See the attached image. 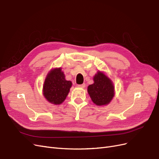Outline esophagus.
<instances>
[{"mask_svg":"<svg viewBox=\"0 0 159 159\" xmlns=\"http://www.w3.org/2000/svg\"><path fill=\"white\" fill-rule=\"evenodd\" d=\"M78 86L79 88H84L85 87V84H81V85H78Z\"/></svg>","mask_w":159,"mask_h":159,"instance_id":"obj_1","label":"esophagus"}]
</instances>
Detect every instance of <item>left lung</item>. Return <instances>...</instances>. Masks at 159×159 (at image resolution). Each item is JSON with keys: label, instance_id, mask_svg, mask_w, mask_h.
<instances>
[{"label": "left lung", "instance_id": "obj_1", "mask_svg": "<svg viewBox=\"0 0 159 159\" xmlns=\"http://www.w3.org/2000/svg\"><path fill=\"white\" fill-rule=\"evenodd\" d=\"M93 80V84L88 87V92L92 102L98 106L108 105L115 96L112 80L101 71H98Z\"/></svg>", "mask_w": 159, "mask_h": 159}]
</instances>
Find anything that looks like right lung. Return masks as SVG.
I'll return each mask as SVG.
<instances>
[{
  "label": "right lung",
  "instance_id": "1",
  "mask_svg": "<svg viewBox=\"0 0 159 159\" xmlns=\"http://www.w3.org/2000/svg\"><path fill=\"white\" fill-rule=\"evenodd\" d=\"M71 85V81L66 80L61 68H52L45 78L42 89L43 95L52 104L60 105L66 99Z\"/></svg>",
  "mask_w": 159,
  "mask_h": 159
}]
</instances>
